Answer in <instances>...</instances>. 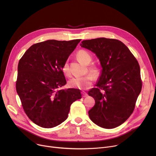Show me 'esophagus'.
I'll use <instances>...</instances> for the list:
<instances>
[{
    "instance_id": "obj_1",
    "label": "esophagus",
    "mask_w": 156,
    "mask_h": 156,
    "mask_svg": "<svg viewBox=\"0 0 156 156\" xmlns=\"http://www.w3.org/2000/svg\"><path fill=\"white\" fill-rule=\"evenodd\" d=\"M81 94H82L83 97H87V95H88V94L85 92H81Z\"/></svg>"
}]
</instances>
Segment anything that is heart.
Masks as SVG:
<instances>
[{"label":"heart","mask_w":156,"mask_h":156,"mask_svg":"<svg viewBox=\"0 0 156 156\" xmlns=\"http://www.w3.org/2000/svg\"><path fill=\"white\" fill-rule=\"evenodd\" d=\"M76 57L80 61L86 65L90 64V62L92 61V55L90 54L84 50H81L78 51L76 54ZM62 69L66 75L68 76L69 75V65L67 62L64 64ZM88 69L95 76H97L100 73L99 68L96 66H90L88 67ZM93 80V75H91V74H87V75L83 76L73 78L69 81V85L71 88L87 89L92 85Z\"/></svg>","instance_id":"1"}]
</instances>
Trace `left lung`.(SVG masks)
<instances>
[{
  "instance_id": "left-lung-1",
  "label": "left lung",
  "mask_w": 156,
  "mask_h": 156,
  "mask_svg": "<svg viewBox=\"0 0 156 156\" xmlns=\"http://www.w3.org/2000/svg\"><path fill=\"white\" fill-rule=\"evenodd\" d=\"M80 46L94 52L102 67L97 88L88 92L95 101L88 111L90 119L104 128L118 127L132 114L141 92L139 64L118 40L98 38L83 40Z\"/></svg>"
}]
</instances>
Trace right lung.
Here are the masks:
<instances>
[{"label": "right lung", "instance_id": "add662e5", "mask_svg": "<svg viewBox=\"0 0 156 156\" xmlns=\"http://www.w3.org/2000/svg\"><path fill=\"white\" fill-rule=\"evenodd\" d=\"M80 40H48L35 44L19 61L16 91L28 117L40 127L61 124L72 103L81 98L78 89H62L66 84L62 66Z\"/></svg>", "mask_w": 156, "mask_h": 156}]
</instances>
